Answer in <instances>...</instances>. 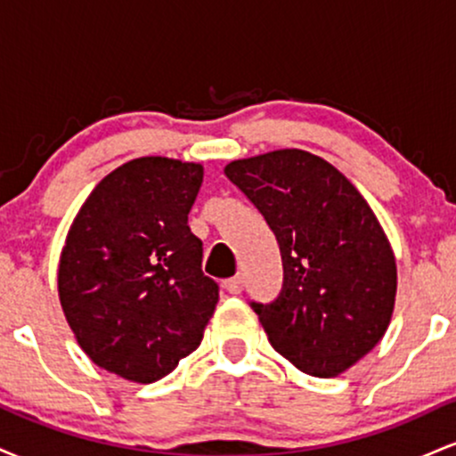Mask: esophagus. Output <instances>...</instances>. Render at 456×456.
<instances>
[{
    "label": "esophagus",
    "mask_w": 456,
    "mask_h": 456,
    "mask_svg": "<svg viewBox=\"0 0 456 456\" xmlns=\"http://www.w3.org/2000/svg\"><path fill=\"white\" fill-rule=\"evenodd\" d=\"M224 289H227L229 291V294H240V291H242L244 289V279H242V276H233V279H227V281H224Z\"/></svg>",
    "instance_id": "obj_1"
}]
</instances>
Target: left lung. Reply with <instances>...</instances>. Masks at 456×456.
<instances>
[{"instance_id": "obj_1", "label": "left lung", "mask_w": 456, "mask_h": 456, "mask_svg": "<svg viewBox=\"0 0 456 456\" xmlns=\"http://www.w3.org/2000/svg\"><path fill=\"white\" fill-rule=\"evenodd\" d=\"M279 242L282 287L248 302L272 347L302 373L337 378L388 328L396 264L364 197L330 162L276 150L224 167Z\"/></svg>"}]
</instances>
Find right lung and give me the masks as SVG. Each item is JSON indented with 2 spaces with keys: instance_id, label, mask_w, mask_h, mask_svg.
Returning <instances> with one entry per match:
<instances>
[{
  "instance_id": "right-lung-1",
  "label": "right lung",
  "mask_w": 456,
  "mask_h": 456,
  "mask_svg": "<svg viewBox=\"0 0 456 456\" xmlns=\"http://www.w3.org/2000/svg\"><path fill=\"white\" fill-rule=\"evenodd\" d=\"M203 167L145 156L118 167L78 210L61 250L60 302L83 352L151 384L192 354L218 302L188 212Z\"/></svg>"
}]
</instances>
